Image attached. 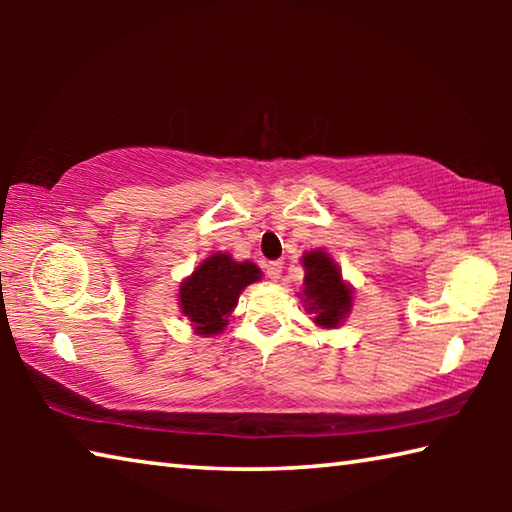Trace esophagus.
<instances>
[{"mask_svg":"<svg viewBox=\"0 0 512 512\" xmlns=\"http://www.w3.org/2000/svg\"><path fill=\"white\" fill-rule=\"evenodd\" d=\"M282 262H268L266 264V275L268 277H271V280L273 282H277V280H280V277H282Z\"/></svg>","mask_w":512,"mask_h":512,"instance_id":"1","label":"esophagus"}]
</instances>
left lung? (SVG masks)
Returning <instances> with one entry per match:
<instances>
[{"mask_svg":"<svg viewBox=\"0 0 512 512\" xmlns=\"http://www.w3.org/2000/svg\"><path fill=\"white\" fill-rule=\"evenodd\" d=\"M305 264V302L320 327H336L352 307V291L345 287L339 268L323 250L302 257Z\"/></svg>","mask_w":512,"mask_h":512,"instance_id":"1","label":"left lung"}]
</instances>
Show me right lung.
I'll use <instances>...</instances> for the list:
<instances>
[{
	"mask_svg": "<svg viewBox=\"0 0 512 512\" xmlns=\"http://www.w3.org/2000/svg\"><path fill=\"white\" fill-rule=\"evenodd\" d=\"M259 280L253 262H235L230 255L207 257L180 287V309L198 334H219L237 307L239 293Z\"/></svg>",
	"mask_w": 512,
	"mask_h": 512,
	"instance_id": "right-lung-1",
	"label": "right lung"
}]
</instances>
